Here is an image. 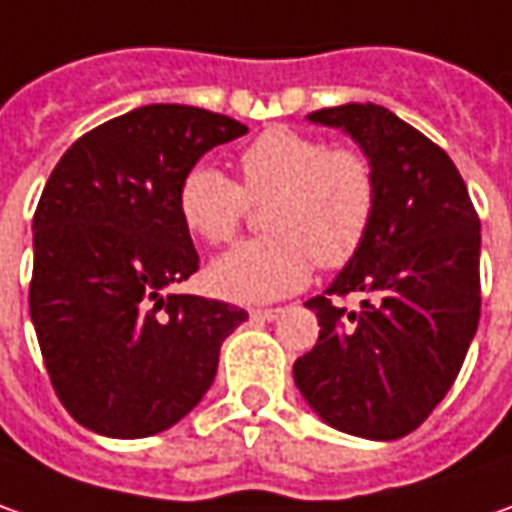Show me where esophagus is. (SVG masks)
I'll use <instances>...</instances> for the list:
<instances>
[{
  "mask_svg": "<svg viewBox=\"0 0 512 512\" xmlns=\"http://www.w3.org/2000/svg\"><path fill=\"white\" fill-rule=\"evenodd\" d=\"M252 320H277L280 317V309H252L249 311Z\"/></svg>",
  "mask_w": 512,
  "mask_h": 512,
  "instance_id": "obj_1",
  "label": "esophagus"
}]
</instances>
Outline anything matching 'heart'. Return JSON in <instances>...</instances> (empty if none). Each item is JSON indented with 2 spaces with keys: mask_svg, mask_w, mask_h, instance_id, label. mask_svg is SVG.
Segmentation results:
<instances>
[{
  "mask_svg": "<svg viewBox=\"0 0 512 512\" xmlns=\"http://www.w3.org/2000/svg\"><path fill=\"white\" fill-rule=\"evenodd\" d=\"M240 184L215 164H195L178 184V215L206 243H229L266 203L269 235L218 257L209 280L238 303H266L300 291L314 260L334 272L360 255L379 212V172L371 155L331 147L326 138L272 127L240 152Z\"/></svg>",
  "mask_w": 512,
  "mask_h": 512,
  "instance_id": "b5f03b06",
  "label": "heart"
}]
</instances>
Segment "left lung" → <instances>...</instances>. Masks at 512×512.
<instances>
[{
  "label": "left lung",
  "mask_w": 512,
  "mask_h": 512,
  "mask_svg": "<svg viewBox=\"0 0 512 512\" xmlns=\"http://www.w3.org/2000/svg\"><path fill=\"white\" fill-rule=\"evenodd\" d=\"M309 118L354 135L382 195L360 255L306 303L320 337L294 382L331 428L399 439L445 399L479 326V215L448 152L391 110L343 104ZM348 293L357 312L339 303Z\"/></svg>",
  "instance_id": "obj_1"
}]
</instances>
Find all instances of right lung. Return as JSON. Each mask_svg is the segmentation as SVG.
<instances>
[{
	"label": "right lung",
	"instance_id": "1",
	"mask_svg": "<svg viewBox=\"0 0 512 512\" xmlns=\"http://www.w3.org/2000/svg\"><path fill=\"white\" fill-rule=\"evenodd\" d=\"M246 135L221 113L150 104L64 152L33 215L30 317L56 397L115 439L172 428L209 391L246 311L164 294L201 260L178 184L203 152Z\"/></svg>",
	"mask_w": 512,
	"mask_h": 512
}]
</instances>
